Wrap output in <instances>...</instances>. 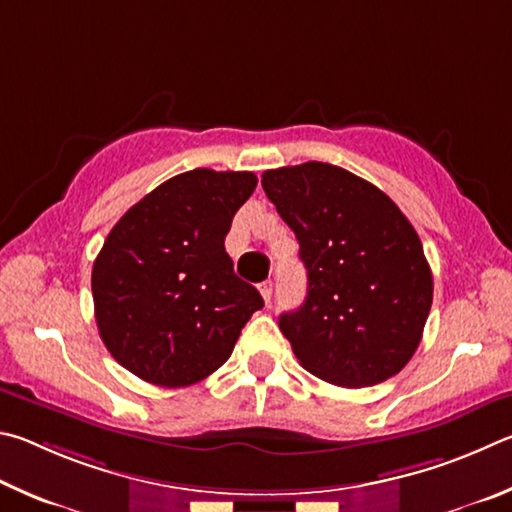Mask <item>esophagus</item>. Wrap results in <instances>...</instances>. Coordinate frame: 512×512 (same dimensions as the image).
<instances>
[{"label":"esophagus","instance_id":"esophagus-1","mask_svg":"<svg viewBox=\"0 0 512 512\" xmlns=\"http://www.w3.org/2000/svg\"><path fill=\"white\" fill-rule=\"evenodd\" d=\"M258 290H261L265 303H270V301H272V294H274V283H272V281H265V283H261V285H258Z\"/></svg>","mask_w":512,"mask_h":512}]
</instances>
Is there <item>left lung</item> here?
Listing matches in <instances>:
<instances>
[{"mask_svg": "<svg viewBox=\"0 0 512 512\" xmlns=\"http://www.w3.org/2000/svg\"><path fill=\"white\" fill-rule=\"evenodd\" d=\"M263 191L299 240L303 306L281 333L306 371L337 387H373L416 353L434 281L416 229L378 186L308 161L263 173Z\"/></svg>", "mask_w": 512, "mask_h": 512, "instance_id": "8db88e82", "label": "left lung"}]
</instances>
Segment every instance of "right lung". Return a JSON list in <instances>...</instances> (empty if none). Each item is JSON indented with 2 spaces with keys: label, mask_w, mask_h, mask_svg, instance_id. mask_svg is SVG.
I'll return each mask as SVG.
<instances>
[{
  "label": "right lung",
  "mask_w": 512,
  "mask_h": 512,
  "mask_svg": "<svg viewBox=\"0 0 512 512\" xmlns=\"http://www.w3.org/2000/svg\"><path fill=\"white\" fill-rule=\"evenodd\" d=\"M258 179L195 168L125 211L92 270L103 344L157 387H188L229 360L263 297L233 274L224 236Z\"/></svg>",
  "instance_id": "right-lung-1"
}]
</instances>
